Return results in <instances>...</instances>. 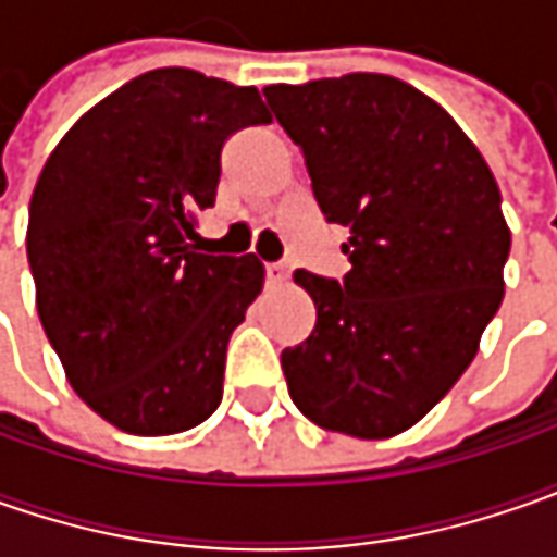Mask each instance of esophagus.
I'll use <instances>...</instances> for the list:
<instances>
[{"instance_id": "34e87169", "label": "esophagus", "mask_w": 557, "mask_h": 557, "mask_svg": "<svg viewBox=\"0 0 557 557\" xmlns=\"http://www.w3.org/2000/svg\"><path fill=\"white\" fill-rule=\"evenodd\" d=\"M267 275L272 285H282V282H288L290 267L288 263H267Z\"/></svg>"}]
</instances>
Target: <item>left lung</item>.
Segmentation results:
<instances>
[{
  "mask_svg": "<svg viewBox=\"0 0 557 557\" xmlns=\"http://www.w3.org/2000/svg\"><path fill=\"white\" fill-rule=\"evenodd\" d=\"M304 148L329 223L350 228L344 285L307 269L312 334L282 350L294 406L359 440L409 431L481 350L511 232L478 145L416 86L347 74L263 89Z\"/></svg>",
  "mask_w": 557,
  "mask_h": 557,
  "instance_id": "8db88e82",
  "label": "left lung"
}]
</instances>
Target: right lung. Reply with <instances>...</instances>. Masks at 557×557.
Wrapping results in <instances>:
<instances>
[{
    "mask_svg": "<svg viewBox=\"0 0 557 557\" xmlns=\"http://www.w3.org/2000/svg\"><path fill=\"white\" fill-rule=\"evenodd\" d=\"M269 120L253 86L158 67L92 104L36 180L39 322L76 396L126 434H183L223 399L228 337L267 269L203 253L198 213L225 139Z\"/></svg>",
    "mask_w": 557,
    "mask_h": 557,
    "instance_id": "right-lung-1",
    "label": "right lung"
}]
</instances>
